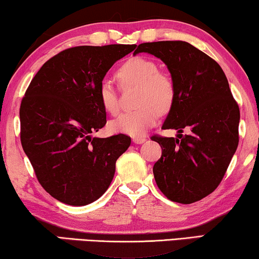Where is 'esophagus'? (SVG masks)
<instances>
[{"label":"esophagus","mask_w":259,"mask_h":259,"mask_svg":"<svg viewBox=\"0 0 259 259\" xmlns=\"http://www.w3.org/2000/svg\"><path fill=\"white\" fill-rule=\"evenodd\" d=\"M145 141H146V138H144V137H137V138H133V143H134V144H137V145L144 144Z\"/></svg>","instance_id":"esophagus-1"}]
</instances>
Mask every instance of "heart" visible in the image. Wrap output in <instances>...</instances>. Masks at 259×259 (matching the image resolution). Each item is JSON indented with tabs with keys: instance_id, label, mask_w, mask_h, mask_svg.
<instances>
[{
	"instance_id": "obj_1",
	"label": "heart",
	"mask_w": 259,
	"mask_h": 259,
	"mask_svg": "<svg viewBox=\"0 0 259 259\" xmlns=\"http://www.w3.org/2000/svg\"><path fill=\"white\" fill-rule=\"evenodd\" d=\"M116 77L123 84H139L138 105L139 108L122 113L109 123L113 132L141 137L155 125L159 113H167L176 100V86L166 74L159 73L154 61L143 56H136L123 62L116 70ZM99 101L109 114L119 112L118 94L108 80L101 81L98 91Z\"/></svg>"
}]
</instances>
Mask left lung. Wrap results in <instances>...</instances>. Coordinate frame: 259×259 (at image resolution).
I'll return each instance as SVG.
<instances>
[{"instance_id": "1", "label": "left lung", "mask_w": 259, "mask_h": 259, "mask_svg": "<svg viewBox=\"0 0 259 259\" xmlns=\"http://www.w3.org/2000/svg\"><path fill=\"white\" fill-rule=\"evenodd\" d=\"M139 53L160 59L176 86L175 104L162 128L178 130L177 138L152 137L162 148L153 166L155 183L169 200L194 203L217 189L235 154L238 105L222 67L192 45L146 42L133 55Z\"/></svg>"}]
</instances>
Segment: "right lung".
I'll list each match as a JSON object with an SVG mask.
<instances>
[{
  "label": "right lung",
  "mask_w": 259,
  "mask_h": 259,
  "mask_svg": "<svg viewBox=\"0 0 259 259\" xmlns=\"http://www.w3.org/2000/svg\"><path fill=\"white\" fill-rule=\"evenodd\" d=\"M136 45L80 46L49 59L20 107L21 144L42 187L61 203L83 206L111 185L115 162L131 145L118 134L93 137L106 125L98 91L111 67Z\"/></svg>",
  "instance_id": "1"
}]
</instances>
